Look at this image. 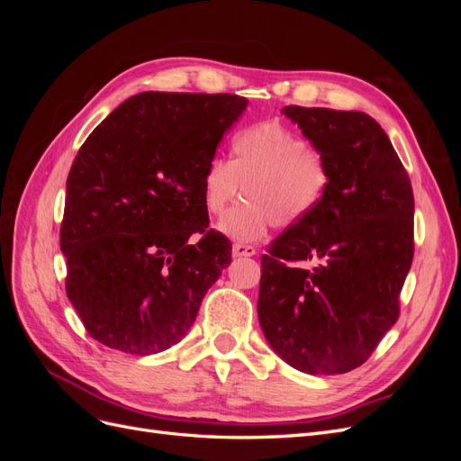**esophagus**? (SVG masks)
I'll list each match as a JSON object with an SVG mask.
<instances>
[{
    "mask_svg": "<svg viewBox=\"0 0 461 461\" xmlns=\"http://www.w3.org/2000/svg\"><path fill=\"white\" fill-rule=\"evenodd\" d=\"M232 256L234 258H252V256H256V248L248 246V244H234Z\"/></svg>",
    "mask_w": 461,
    "mask_h": 461,
    "instance_id": "obj_1",
    "label": "esophagus"
}]
</instances>
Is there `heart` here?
Returning <instances> with one entry per match:
<instances>
[{
	"label": "heart",
	"mask_w": 461,
	"mask_h": 461,
	"mask_svg": "<svg viewBox=\"0 0 461 461\" xmlns=\"http://www.w3.org/2000/svg\"><path fill=\"white\" fill-rule=\"evenodd\" d=\"M240 186L244 202L217 229L236 242H256L273 225L292 229L315 212L330 188V165L302 134L265 121L234 134L229 163H207L202 178L205 212L221 215Z\"/></svg>",
	"instance_id": "heart-1"
}]
</instances>
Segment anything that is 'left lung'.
<instances>
[{"label":"left lung","instance_id":"left-lung-1","mask_svg":"<svg viewBox=\"0 0 461 461\" xmlns=\"http://www.w3.org/2000/svg\"><path fill=\"white\" fill-rule=\"evenodd\" d=\"M283 113L327 158L330 188L261 256L259 325L294 369L348 373L398 321L413 259V190L367 113L300 105Z\"/></svg>","mask_w":461,"mask_h":461}]
</instances>
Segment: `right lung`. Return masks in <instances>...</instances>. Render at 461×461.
<instances>
[{
	"instance_id": "add662e5",
	"label": "right lung",
	"mask_w": 461,
	"mask_h": 461,
	"mask_svg": "<svg viewBox=\"0 0 461 461\" xmlns=\"http://www.w3.org/2000/svg\"><path fill=\"white\" fill-rule=\"evenodd\" d=\"M246 105L234 94L142 92L78 149L59 242L67 296L97 342L149 356L196 321L232 249L207 230L202 178ZM196 231L201 242L188 245Z\"/></svg>"
}]
</instances>
